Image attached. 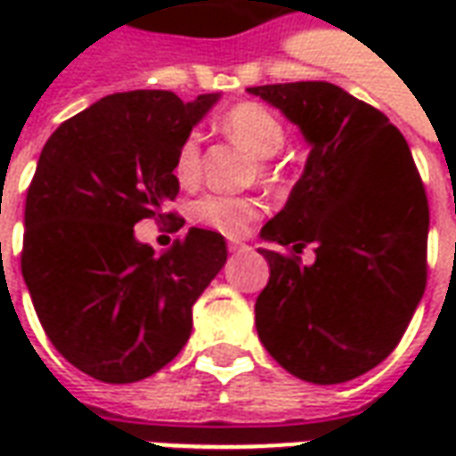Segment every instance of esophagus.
Returning a JSON list of instances; mask_svg holds the SVG:
<instances>
[{"label":"esophagus","mask_w":456,"mask_h":456,"mask_svg":"<svg viewBox=\"0 0 456 456\" xmlns=\"http://www.w3.org/2000/svg\"><path fill=\"white\" fill-rule=\"evenodd\" d=\"M247 248V244H241V241H229V251L232 254H237V251H244Z\"/></svg>","instance_id":"esophagus-1"}]
</instances>
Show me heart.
<instances>
[{
  "label": "heart",
  "mask_w": 456,
  "mask_h": 456,
  "mask_svg": "<svg viewBox=\"0 0 456 456\" xmlns=\"http://www.w3.org/2000/svg\"><path fill=\"white\" fill-rule=\"evenodd\" d=\"M219 126L229 139L241 143L244 149L251 151L258 159H271L276 156L283 141L286 129L276 114L268 107L256 102L234 104L232 110L222 114ZM173 175L180 185H192L200 175V139L198 134H188L180 141L173 159ZM256 200L237 198V195H202L190 205V215L200 224L217 229L229 237H241L251 222L258 217Z\"/></svg>",
  "instance_id": "b5f03b06"
}]
</instances>
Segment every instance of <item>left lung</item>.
Listing matches in <instances>:
<instances>
[{"label": "left lung", "mask_w": 456, "mask_h": 456, "mask_svg": "<svg viewBox=\"0 0 456 456\" xmlns=\"http://www.w3.org/2000/svg\"><path fill=\"white\" fill-rule=\"evenodd\" d=\"M303 131L305 170L261 239L271 266L256 332L286 371L352 381L401 342L428 278L430 209L411 149L388 117L332 83L248 87ZM316 247V264L297 253Z\"/></svg>", "instance_id": "1"}]
</instances>
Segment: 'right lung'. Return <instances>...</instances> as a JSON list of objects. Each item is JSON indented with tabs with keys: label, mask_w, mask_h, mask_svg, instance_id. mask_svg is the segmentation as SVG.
Returning <instances> with one entry per match:
<instances>
[{
	"label": "right lung",
	"mask_w": 456,
	"mask_h": 456,
	"mask_svg": "<svg viewBox=\"0 0 456 456\" xmlns=\"http://www.w3.org/2000/svg\"><path fill=\"white\" fill-rule=\"evenodd\" d=\"M219 93L107 94L45 141L28 185L21 273L45 335L75 369L134 383L173 362L192 305L227 261L217 232L192 227L156 254L134 237L178 195L175 149Z\"/></svg>",
	"instance_id": "add662e5"
}]
</instances>
